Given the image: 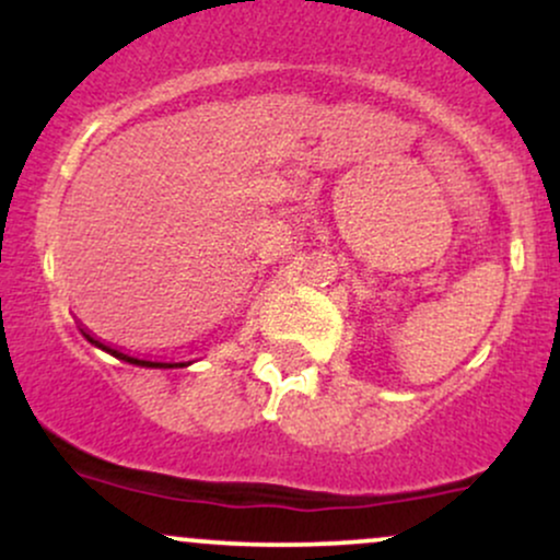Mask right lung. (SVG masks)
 Listing matches in <instances>:
<instances>
[{
  "instance_id": "1",
  "label": "right lung",
  "mask_w": 560,
  "mask_h": 560,
  "mask_svg": "<svg viewBox=\"0 0 560 560\" xmlns=\"http://www.w3.org/2000/svg\"><path fill=\"white\" fill-rule=\"evenodd\" d=\"M81 331H83V329H81ZM83 337H86L89 342H92V345L100 347V350L110 352V355L118 358V361H126V363H133V365H144V369H184V365H189V363H160V361H144V358L126 355V352H120V350H115V347H110V345L100 342V339H94L92 334H86V331H83Z\"/></svg>"
}]
</instances>
